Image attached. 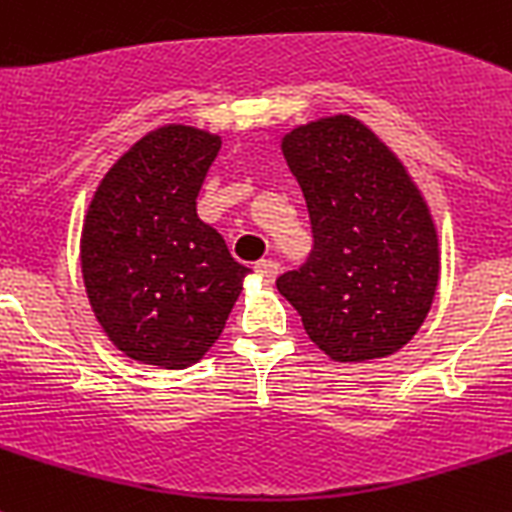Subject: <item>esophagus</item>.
Masks as SVG:
<instances>
[{
  "label": "esophagus",
  "mask_w": 512,
  "mask_h": 512,
  "mask_svg": "<svg viewBox=\"0 0 512 512\" xmlns=\"http://www.w3.org/2000/svg\"><path fill=\"white\" fill-rule=\"evenodd\" d=\"M255 270L260 273V278H263L265 283H273L278 276V263L276 260H260V263L255 265Z\"/></svg>",
  "instance_id": "1"
}]
</instances>
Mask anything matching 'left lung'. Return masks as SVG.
I'll use <instances>...</instances> for the list:
<instances>
[{"label": "left lung", "mask_w": 512, "mask_h": 512, "mask_svg": "<svg viewBox=\"0 0 512 512\" xmlns=\"http://www.w3.org/2000/svg\"><path fill=\"white\" fill-rule=\"evenodd\" d=\"M302 187L312 252L276 281L307 336L336 362L403 349L422 328L437 281V229L401 158L349 114L283 135Z\"/></svg>", "instance_id": "8db88e82"}]
</instances>
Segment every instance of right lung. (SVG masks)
Here are the masks:
<instances>
[{"label": "right lung", "mask_w": 512, "mask_h": 512, "mask_svg": "<svg viewBox=\"0 0 512 512\" xmlns=\"http://www.w3.org/2000/svg\"><path fill=\"white\" fill-rule=\"evenodd\" d=\"M221 137L166 124L98 184L80 265L98 325L122 354L163 369L200 362L226 328L249 268L236 263L197 195Z\"/></svg>", "instance_id": "obj_1"}]
</instances>
